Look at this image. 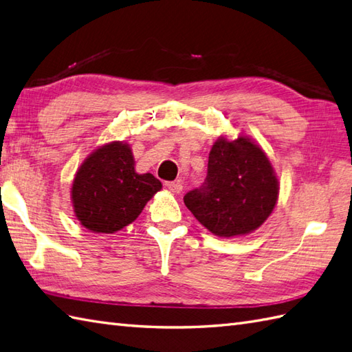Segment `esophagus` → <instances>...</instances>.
Wrapping results in <instances>:
<instances>
[{
    "label": "esophagus",
    "mask_w": 352,
    "mask_h": 352,
    "mask_svg": "<svg viewBox=\"0 0 352 352\" xmlns=\"http://www.w3.org/2000/svg\"><path fill=\"white\" fill-rule=\"evenodd\" d=\"M166 188L171 192H175V194H181L182 190H184V186H182L181 181H176V182H166Z\"/></svg>",
    "instance_id": "obj_1"
}]
</instances>
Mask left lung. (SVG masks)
Here are the masks:
<instances>
[{"mask_svg":"<svg viewBox=\"0 0 352 352\" xmlns=\"http://www.w3.org/2000/svg\"><path fill=\"white\" fill-rule=\"evenodd\" d=\"M278 179L252 138L220 137L209 152L205 185L185 194L197 221L221 238L248 235L267 221L278 199Z\"/></svg>","mask_w":352,"mask_h":352,"instance_id":"8db88e82","label":"left lung"}]
</instances>
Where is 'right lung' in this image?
<instances>
[{
  "label": "right lung",
  "mask_w": 352,
  "mask_h": 352,
  "mask_svg": "<svg viewBox=\"0 0 352 352\" xmlns=\"http://www.w3.org/2000/svg\"><path fill=\"white\" fill-rule=\"evenodd\" d=\"M162 188L151 173L138 175L131 146L111 142L93 151L75 173L70 199L76 220L95 233H114L137 220Z\"/></svg>",
  "instance_id": "right-lung-1"
}]
</instances>
